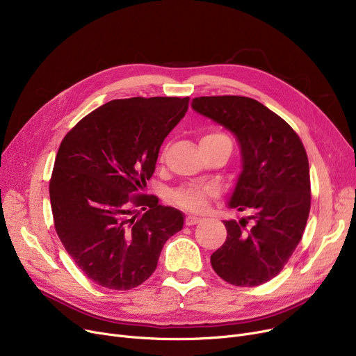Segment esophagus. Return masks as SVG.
Returning a JSON list of instances; mask_svg holds the SVG:
<instances>
[{
	"label": "esophagus",
	"instance_id": "1",
	"mask_svg": "<svg viewBox=\"0 0 356 356\" xmlns=\"http://www.w3.org/2000/svg\"><path fill=\"white\" fill-rule=\"evenodd\" d=\"M199 222H200V218L195 216V215H189L188 218H186V225H188V227L196 225V223H199Z\"/></svg>",
	"mask_w": 356,
	"mask_h": 356
}]
</instances>
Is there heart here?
Returning a JSON list of instances; mask_svg holds the SVG:
<instances>
[{
	"label": "heart",
	"instance_id": "1",
	"mask_svg": "<svg viewBox=\"0 0 356 356\" xmlns=\"http://www.w3.org/2000/svg\"><path fill=\"white\" fill-rule=\"evenodd\" d=\"M225 136L219 134V133H211V134H204L200 138L202 141H212V140H218V138H223ZM216 193L213 186H207V184H196V183H191L186 184L183 188H180L179 191L175 192L173 199L176 200V203H179L180 207L191 209V211H202L204 209L208 203V199L211 196H213Z\"/></svg>",
	"mask_w": 356,
	"mask_h": 356
}]
</instances>
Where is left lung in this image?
Masks as SVG:
<instances>
[{
	"label": "left lung",
	"instance_id": "obj_1",
	"mask_svg": "<svg viewBox=\"0 0 356 356\" xmlns=\"http://www.w3.org/2000/svg\"><path fill=\"white\" fill-rule=\"evenodd\" d=\"M192 108L235 136L241 173L228 208L252 212L239 220H223L228 236L211 255L212 267L234 286L267 283L283 270L306 228L310 212L306 149L283 118L255 99L200 97L192 101Z\"/></svg>",
	"mask_w": 356,
	"mask_h": 356
}]
</instances>
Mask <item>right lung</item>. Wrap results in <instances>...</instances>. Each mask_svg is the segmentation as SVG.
Masks as SVG:
<instances>
[{
	"label": "right lung",
	"instance_id": "1",
	"mask_svg": "<svg viewBox=\"0 0 356 356\" xmlns=\"http://www.w3.org/2000/svg\"><path fill=\"white\" fill-rule=\"evenodd\" d=\"M189 98H128L104 104L63 138L50 180V203L67 254L98 286L129 290L152 275L184 215L144 191L160 147ZM145 210L140 215L139 209Z\"/></svg>",
	"mask_w": 356,
	"mask_h": 356
}]
</instances>
